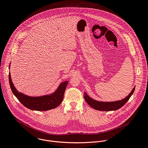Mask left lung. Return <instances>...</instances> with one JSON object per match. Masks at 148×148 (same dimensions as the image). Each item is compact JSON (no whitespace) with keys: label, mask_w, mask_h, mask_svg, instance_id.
I'll return each mask as SVG.
<instances>
[{"label":"left lung","mask_w":148,"mask_h":148,"mask_svg":"<svg viewBox=\"0 0 148 148\" xmlns=\"http://www.w3.org/2000/svg\"><path fill=\"white\" fill-rule=\"evenodd\" d=\"M135 87H134V88L132 89V90L130 93V94L126 98H125L122 100L116 101L103 102V101H96L91 98V97H90L86 92L84 94V97L86 101L87 102V103L90 105V106L96 110L102 111H115L121 108L126 102H127V101L129 100L131 95L133 94L135 91Z\"/></svg>","instance_id":"1"}]
</instances>
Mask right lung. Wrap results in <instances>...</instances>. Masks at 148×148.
<instances>
[{"label": "right lung", "mask_w": 148, "mask_h": 148, "mask_svg": "<svg viewBox=\"0 0 148 148\" xmlns=\"http://www.w3.org/2000/svg\"><path fill=\"white\" fill-rule=\"evenodd\" d=\"M9 79L12 92L18 100L26 108L32 110L39 111L50 110L57 107L63 100L64 92L69 82L68 81L61 82L57 89L50 95L40 97H30L25 95L22 92H19L16 90L12 81L10 72Z\"/></svg>", "instance_id": "obj_1"}]
</instances>
